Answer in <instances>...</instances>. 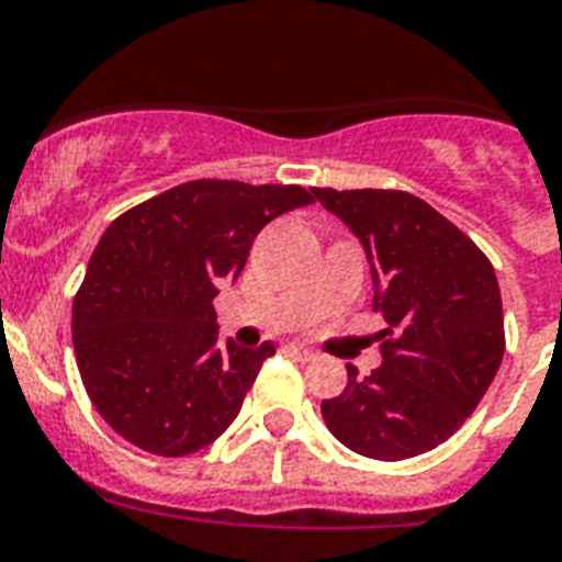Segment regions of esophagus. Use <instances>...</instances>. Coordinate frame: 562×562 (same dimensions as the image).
<instances>
[{"instance_id": "1", "label": "esophagus", "mask_w": 562, "mask_h": 562, "mask_svg": "<svg viewBox=\"0 0 562 562\" xmlns=\"http://www.w3.org/2000/svg\"><path fill=\"white\" fill-rule=\"evenodd\" d=\"M289 355H291V358H296V360H303V363H308V360L317 358V355H314L312 349H308V346H303V344H291Z\"/></svg>"}]
</instances>
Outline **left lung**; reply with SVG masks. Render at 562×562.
Segmentation results:
<instances>
[{"mask_svg": "<svg viewBox=\"0 0 562 562\" xmlns=\"http://www.w3.org/2000/svg\"><path fill=\"white\" fill-rule=\"evenodd\" d=\"M314 199L360 239L384 363L321 404L340 445L401 462L447 441L476 409L505 355L503 296L491 259L439 210L404 190H331Z\"/></svg>", "mask_w": 562, "mask_h": 562, "instance_id": "8db88e82", "label": "left lung"}]
</instances>
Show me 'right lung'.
<instances>
[{"label":"right lung","mask_w":562,"mask_h":562,"mask_svg":"<svg viewBox=\"0 0 562 562\" xmlns=\"http://www.w3.org/2000/svg\"><path fill=\"white\" fill-rule=\"evenodd\" d=\"M314 195L199 178L126 210L100 236L71 308L77 369L103 422L155 456L216 441L273 355L218 340L216 300L257 234Z\"/></svg>","instance_id":"1"}]
</instances>
